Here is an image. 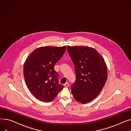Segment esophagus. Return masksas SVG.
Here are the masks:
<instances>
[{
	"mask_svg": "<svg viewBox=\"0 0 131 131\" xmlns=\"http://www.w3.org/2000/svg\"><path fill=\"white\" fill-rule=\"evenodd\" d=\"M65 87H68L69 86V83H66L64 85Z\"/></svg>",
	"mask_w": 131,
	"mask_h": 131,
	"instance_id": "1",
	"label": "esophagus"
}]
</instances>
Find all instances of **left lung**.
<instances>
[{
  "instance_id": "obj_1",
  "label": "left lung",
  "mask_w": 131,
  "mask_h": 131,
  "mask_svg": "<svg viewBox=\"0 0 131 131\" xmlns=\"http://www.w3.org/2000/svg\"><path fill=\"white\" fill-rule=\"evenodd\" d=\"M67 51L76 73L72 93L77 101L90 102L99 95L106 82L105 60L96 50L88 46H68Z\"/></svg>"
}]
</instances>
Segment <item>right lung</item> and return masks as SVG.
<instances>
[{"label":"right lung","mask_w":131,"mask_h":131,"mask_svg":"<svg viewBox=\"0 0 131 131\" xmlns=\"http://www.w3.org/2000/svg\"><path fill=\"white\" fill-rule=\"evenodd\" d=\"M66 46H45L35 49L24 65L25 82L37 99L44 102L54 100L64 86L59 83L55 64L63 56Z\"/></svg>","instance_id":"right-lung-1"}]
</instances>
